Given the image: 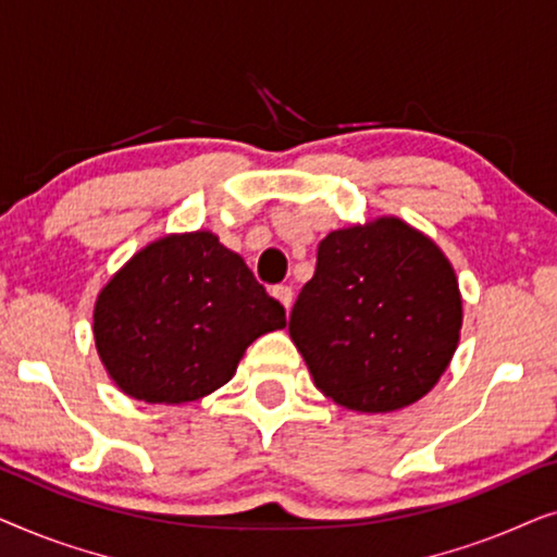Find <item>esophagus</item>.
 Masks as SVG:
<instances>
[{
    "instance_id": "esophagus-1",
    "label": "esophagus",
    "mask_w": 557,
    "mask_h": 557,
    "mask_svg": "<svg viewBox=\"0 0 557 557\" xmlns=\"http://www.w3.org/2000/svg\"><path fill=\"white\" fill-rule=\"evenodd\" d=\"M271 294H273V299H278V301H281V307H284L286 311L292 309V301H294V292H292V286H273V288H271Z\"/></svg>"
}]
</instances>
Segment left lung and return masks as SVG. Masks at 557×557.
Returning a JSON list of instances; mask_svg holds the SVG:
<instances>
[{
	"label": "left lung",
	"mask_w": 557,
	"mask_h": 557,
	"mask_svg": "<svg viewBox=\"0 0 557 557\" xmlns=\"http://www.w3.org/2000/svg\"><path fill=\"white\" fill-rule=\"evenodd\" d=\"M463 322L459 278L429 235L385 215L332 231L288 319L317 391L393 413L444 375Z\"/></svg>",
	"instance_id": "left-lung-1"
}]
</instances>
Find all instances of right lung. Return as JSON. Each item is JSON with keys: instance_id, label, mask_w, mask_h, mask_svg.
Wrapping results in <instances>:
<instances>
[{"instance_id": "add662e5", "label": "right lung", "mask_w": 557, "mask_h": 557, "mask_svg": "<svg viewBox=\"0 0 557 557\" xmlns=\"http://www.w3.org/2000/svg\"><path fill=\"white\" fill-rule=\"evenodd\" d=\"M286 311L215 233L164 235L98 294L94 339L121 393L144 403L200 400L238 370L248 345Z\"/></svg>"}]
</instances>
